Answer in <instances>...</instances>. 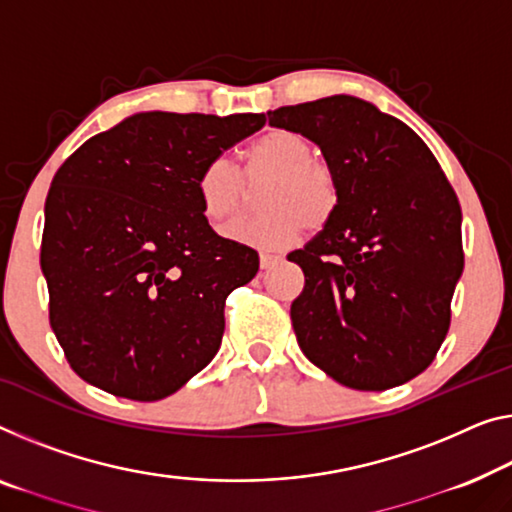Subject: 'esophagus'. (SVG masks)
I'll list each match as a JSON object with an SVG mask.
<instances>
[{
	"label": "esophagus",
	"instance_id": "34e87169",
	"mask_svg": "<svg viewBox=\"0 0 512 512\" xmlns=\"http://www.w3.org/2000/svg\"><path fill=\"white\" fill-rule=\"evenodd\" d=\"M280 255H273V253H262L259 255V266H262V269H271V266H276L278 262H280Z\"/></svg>",
	"mask_w": 512,
	"mask_h": 512
}]
</instances>
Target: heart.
<instances>
[{
	"instance_id": "1",
	"label": "heart",
	"mask_w": 512,
	"mask_h": 512,
	"mask_svg": "<svg viewBox=\"0 0 512 512\" xmlns=\"http://www.w3.org/2000/svg\"><path fill=\"white\" fill-rule=\"evenodd\" d=\"M312 154L308 137L289 128H271L255 137L243 151V174L248 181L269 177L259 193L266 211L236 220L225 230L227 239L259 250H280L292 246L305 227L319 230L329 223L340 202L338 179ZM195 190L211 223L234 218L246 195L241 172L225 156H213L202 165Z\"/></svg>"
}]
</instances>
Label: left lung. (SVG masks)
Instances as JSON below:
<instances>
[{
    "label": "left lung",
    "mask_w": 512,
    "mask_h": 512,
    "mask_svg": "<svg viewBox=\"0 0 512 512\" xmlns=\"http://www.w3.org/2000/svg\"><path fill=\"white\" fill-rule=\"evenodd\" d=\"M269 124L319 144L340 202L289 253L305 285L292 303L301 352L356 391H386L434 361L464 269L460 202L407 124L354 96L285 105Z\"/></svg>",
    "instance_id": "obj_1"
}]
</instances>
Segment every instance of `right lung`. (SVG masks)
I'll list each match as a JSON object with an SVG mask.
<instances>
[{"instance_id": "1", "label": "right lung", "mask_w": 512, "mask_h": 512, "mask_svg": "<svg viewBox=\"0 0 512 512\" xmlns=\"http://www.w3.org/2000/svg\"><path fill=\"white\" fill-rule=\"evenodd\" d=\"M264 114L140 112L64 160L45 200L50 326L91 386L163 400L216 356L257 250L211 230L195 179Z\"/></svg>"}]
</instances>
